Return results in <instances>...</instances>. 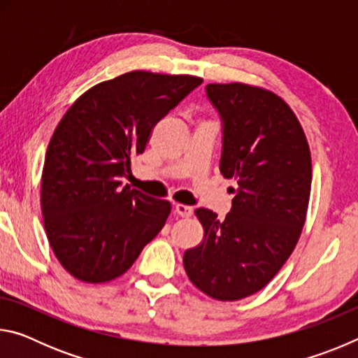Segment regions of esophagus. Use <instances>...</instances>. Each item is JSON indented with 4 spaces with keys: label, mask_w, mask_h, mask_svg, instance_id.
I'll use <instances>...</instances> for the list:
<instances>
[{
    "label": "esophagus",
    "mask_w": 358,
    "mask_h": 358,
    "mask_svg": "<svg viewBox=\"0 0 358 358\" xmlns=\"http://www.w3.org/2000/svg\"><path fill=\"white\" fill-rule=\"evenodd\" d=\"M175 213L181 217H189L192 215L194 208L189 207V205H181V203H175Z\"/></svg>",
    "instance_id": "obj_1"
}]
</instances>
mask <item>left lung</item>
<instances>
[{
    "label": "left lung",
    "instance_id": "obj_1",
    "mask_svg": "<svg viewBox=\"0 0 358 358\" xmlns=\"http://www.w3.org/2000/svg\"><path fill=\"white\" fill-rule=\"evenodd\" d=\"M205 92L222 123L220 171L238 187L224 221L196 210L203 241L183 264L203 294L234 301L264 289L292 254L310 202L311 155L280 96L245 83H210Z\"/></svg>",
    "mask_w": 358,
    "mask_h": 358
}]
</instances>
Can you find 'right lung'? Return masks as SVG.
<instances>
[{
	"label": "right lung",
	"mask_w": 358,
	"mask_h": 358,
	"mask_svg": "<svg viewBox=\"0 0 358 358\" xmlns=\"http://www.w3.org/2000/svg\"><path fill=\"white\" fill-rule=\"evenodd\" d=\"M201 83L128 72L88 90L59 121L45 153L41 205L48 243L77 280L121 276L164 227L171 203L123 183L155 124Z\"/></svg>",
	"instance_id": "1"
}]
</instances>
